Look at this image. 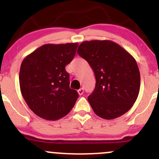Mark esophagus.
I'll use <instances>...</instances> for the list:
<instances>
[{
    "mask_svg": "<svg viewBox=\"0 0 159 159\" xmlns=\"http://www.w3.org/2000/svg\"><path fill=\"white\" fill-rule=\"evenodd\" d=\"M78 94H80V95H81V94H82L83 93H84V89H83L82 88H81V89L78 90Z\"/></svg>",
    "mask_w": 159,
    "mask_h": 159,
    "instance_id": "obj_1",
    "label": "esophagus"
}]
</instances>
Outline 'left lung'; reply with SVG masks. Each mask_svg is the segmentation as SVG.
<instances>
[{"mask_svg": "<svg viewBox=\"0 0 159 159\" xmlns=\"http://www.w3.org/2000/svg\"><path fill=\"white\" fill-rule=\"evenodd\" d=\"M77 52L89 62L95 75V89L88 97L94 113L107 120L125 114L140 90V72L135 59L109 40L84 41Z\"/></svg>", "mask_w": 159, "mask_h": 159, "instance_id": "1", "label": "left lung"}]
</instances>
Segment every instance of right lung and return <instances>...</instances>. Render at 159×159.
Listing matches in <instances>:
<instances>
[{"label": "right lung", "mask_w": 159, "mask_h": 159, "mask_svg": "<svg viewBox=\"0 0 159 159\" xmlns=\"http://www.w3.org/2000/svg\"><path fill=\"white\" fill-rule=\"evenodd\" d=\"M78 43L46 44L25 57L19 83L30 109L40 118L56 121L68 115L78 94L70 89L65 66L76 53Z\"/></svg>", "instance_id": "add662e5"}]
</instances>
